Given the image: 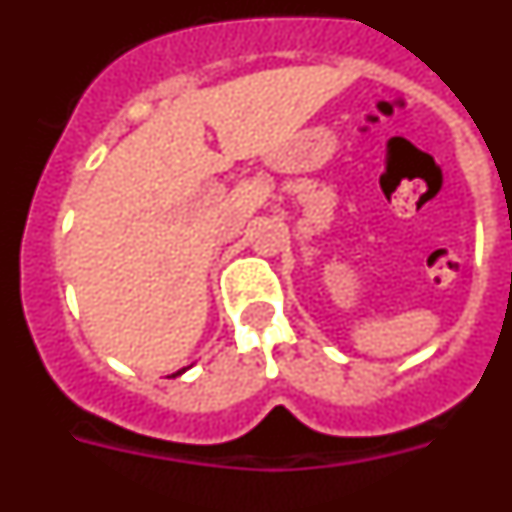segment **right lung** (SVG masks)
Returning a JSON list of instances; mask_svg holds the SVG:
<instances>
[{
  "label": "right lung",
  "instance_id": "add662e5",
  "mask_svg": "<svg viewBox=\"0 0 512 512\" xmlns=\"http://www.w3.org/2000/svg\"><path fill=\"white\" fill-rule=\"evenodd\" d=\"M182 372H184V369H182ZM182 372H176V374H182Z\"/></svg>",
  "mask_w": 512,
  "mask_h": 512
}]
</instances>
